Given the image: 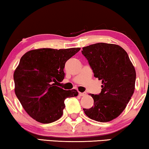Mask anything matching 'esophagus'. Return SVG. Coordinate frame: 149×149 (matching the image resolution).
<instances>
[{"label": "esophagus", "instance_id": "esophagus-1", "mask_svg": "<svg viewBox=\"0 0 149 149\" xmlns=\"http://www.w3.org/2000/svg\"><path fill=\"white\" fill-rule=\"evenodd\" d=\"M86 93H79V96H86Z\"/></svg>", "mask_w": 149, "mask_h": 149}]
</instances>
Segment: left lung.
Returning a JSON list of instances; mask_svg holds the SVG:
<instances>
[{
    "label": "left lung",
    "mask_w": 149,
    "mask_h": 149,
    "mask_svg": "<svg viewBox=\"0 0 149 149\" xmlns=\"http://www.w3.org/2000/svg\"><path fill=\"white\" fill-rule=\"evenodd\" d=\"M81 53L94 76L102 81L99 95H91L94 106L83 109L84 111L96 121H111L123 112L134 92V67L125 50L113 44H94L83 47Z\"/></svg>",
    "instance_id": "obj_1"
}]
</instances>
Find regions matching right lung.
I'll use <instances>...</instances> for the list:
<instances>
[{
	"mask_svg": "<svg viewBox=\"0 0 149 149\" xmlns=\"http://www.w3.org/2000/svg\"><path fill=\"white\" fill-rule=\"evenodd\" d=\"M79 50L39 49L22 56L13 74L15 93L36 121L49 123L58 120L63 113L65 99L78 95L76 90L65 91L59 84L64 79L66 61Z\"/></svg>",
	"mask_w": 149,
	"mask_h": 149,
	"instance_id": "right-lung-1",
	"label": "right lung"
}]
</instances>
